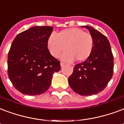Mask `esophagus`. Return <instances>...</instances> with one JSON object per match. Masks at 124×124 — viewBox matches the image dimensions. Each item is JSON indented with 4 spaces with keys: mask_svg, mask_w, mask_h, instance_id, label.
<instances>
[{
    "mask_svg": "<svg viewBox=\"0 0 124 124\" xmlns=\"http://www.w3.org/2000/svg\"><path fill=\"white\" fill-rule=\"evenodd\" d=\"M60 66H61V68H63V67L64 66H65V64L64 63V62H60Z\"/></svg>",
    "mask_w": 124,
    "mask_h": 124,
    "instance_id": "34e87169",
    "label": "esophagus"
}]
</instances>
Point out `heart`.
Returning a JSON list of instances; mask_svg holds the SVG:
<instances>
[{
	"label": "heart",
	"instance_id": "obj_1",
	"mask_svg": "<svg viewBox=\"0 0 124 124\" xmlns=\"http://www.w3.org/2000/svg\"><path fill=\"white\" fill-rule=\"evenodd\" d=\"M47 46L51 55L58 58L62 53V59L66 62H71L76 59L78 62H83L89 58L93 50L94 40L89 33L78 27H70L58 33L56 36L51 34L47 40Z\"/></svg>",
	"mask_w": 124,
	"mask_h": 124
}]
</instances>
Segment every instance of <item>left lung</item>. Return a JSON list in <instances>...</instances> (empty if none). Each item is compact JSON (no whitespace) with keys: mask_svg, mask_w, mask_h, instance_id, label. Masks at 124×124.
<instances>
[{"mask_svg":"<svg viewBox=\"0 0 124 124\" xmlns=\"http://www.w3.org/2000/svg\"><path fill=\"white\" fill-rule=\"evenodd\" d=\"M93 37L94 47L91 56L74 66L68 83L74 92L88 96L104 90L113 76L114 57L108 40L93 27L84 25Z\"/></svg>","mask_w":124,"mask_h":124,"instance_id":"8db88e82","label":"left lung"}]
</instances>
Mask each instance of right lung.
Segmentation results:
<instances>
[{
    "label": "right lung",
    "mask_w": 124,
    "mask_h": 124,
    "mask_svg": "<svg viewBox=\"0 0 124 124\" xmlns=\"http://www.w3.org/2000/svg\"><path fill=\"white\" fill-rule=\"evenodd\" d=\"M51 26H34L20 33L12 43L8 54V75L14 87L23 94L39 95L51 84L60 62L50 54L47 40Z\"/></svg>",
    "instance_id": "right-lung-1"
}]
</instances>
